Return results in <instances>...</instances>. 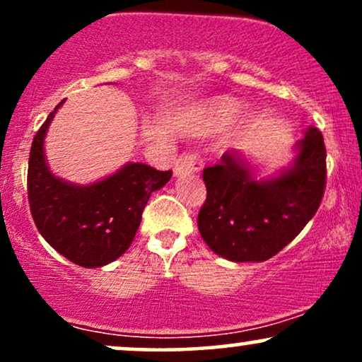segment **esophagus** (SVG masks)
<instances>
[{
  "mask_svg": "<svg viewBox=\"0 0 362 362\" xmlns=\"http://www.w3.org/2000/svg\"><path fill=\"white\" fill-rule=\"evenodd\" d=\"M201 165H202L201 156H199L197 153L184 151L175 160V168H173V172H175V175H182V173H194L197 172V170H201Z\"/></svg>",
  "mask_w": 362,
  "mask_h": 362,
  "instance_id": "esophagus-1",
  "label": "esophagus"
}]
</instances>
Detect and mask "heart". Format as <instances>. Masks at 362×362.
Returning a JSON list of instances; mask_svg holds the SVG:
<instances>
[{
    "instance_id": "b5f03b06",
    "label": "heart",
    "mask_w": 362,
    "mask_h": 362,
    "mask_svg": "<svg viewBox=\"0 0 362 362\" xmlns=\"http://www.w3.org/2000/svg\"><path fill=\"white\" fill-rule=\"evenodd\" d=\"M233 112H235V107L231 105L230 102H218L213 109V115L214 119L218 120H228L231 115H233Z\"/></svg>"
}]
</instances>
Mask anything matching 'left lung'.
<instances>
[{
	"mask_svg": "<svg viewBox=\"0 0 362 362\" xmlns=\"http://www.w3.org/2000/svg\"><path fill=\"white\" fill-rule=\"evenodd\" d=\"M298 151L294 167L267 182L253 180L235 153L204 168L207 195L197 226L211 250L233 262H264L301 233L325 194L322 132L310 127Z\"/></svg>",
	"mask_w": 362,
	"mask_h": 362,
	"instance_id": "8db88e82",
	"label": "left lung"
}]
</instances>
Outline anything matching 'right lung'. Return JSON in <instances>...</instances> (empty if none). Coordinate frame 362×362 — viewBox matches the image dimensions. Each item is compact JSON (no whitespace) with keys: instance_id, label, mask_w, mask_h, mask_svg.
I'll list each match as a JSON object with an SVG mask.
<instances>
[{"instance_id":"right-lung-1","label":"right lung","mask_w":362,"mask_h":362,"mask_svg":"<svg viewBox=\"0 0 362 362\" xmlns=\"http://www.w3.org/2000/svg\"><path fill=\"white\" fill-rule=\"evenodd\" d=\"M57 107L32 141L27 173L30 213L54 250L81 267H102L131 247L149 195L167 184L172 170L129 163L90 187L66 184L49 172L42 151L44 134Z\"/></svg>"}]
</instances>
